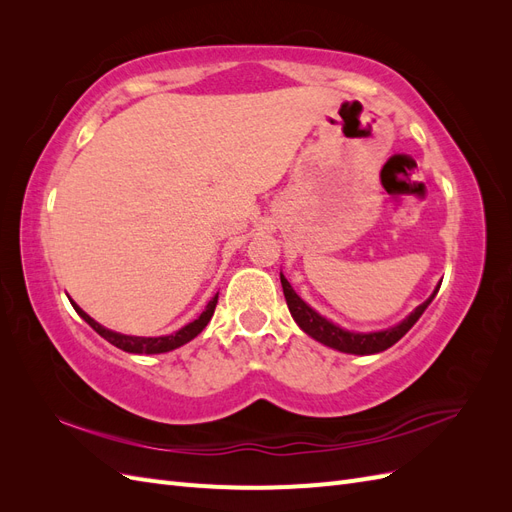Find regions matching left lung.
I'll return each mask as SVG.
<instances>
[{
  "mask_svg": "<svg viewBox=\"0 0 512 512\" xmlns=\"http://www.w3.org/2000/svg\"><path fill=\"white\" fill-rule=\"evenodd\" d=\"M280 280H282V288H284V297L288 303L290 314L294 318V322L299 324L301 331L307 333L309 337H314L316 342L329 346L333 350L339 352H346V354H376L382 352L386 348H391L393 344H397L401 337H404L414 324L416 320L423 316L425 309L429 307V303L436 297L440 286H436V290L431 292V297L418 305L410 316H406L399 324L391 329H384V331H371V333H356V331H346L339 327V324L331 322L329 318L320 316L314 307H309L294 288L290 286V282L284 277V273H280Z\"/></svg>",
  "mask_w": 512,
  "mask_h": 512,
  "instance_id": "obj_1",
  "label": "left lung"
}]
</instances>
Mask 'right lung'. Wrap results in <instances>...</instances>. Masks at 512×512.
Returning a JSON list of instances; mask_svg holds the SVG:
<instances>
[{"mask_svg":"<svg viewBox=\"0 0 512 512\" xmlns=\"http://www.w3.org/2000/svg\"><path fill=\"white\" fill-rule=\"evenodd\" d=\"M70 303L76 309V314H79L100 337H104L108 344H113L119 350L132 352V354H162V352H170V350H175V348H179L183 344L192 342V339L207 327L213 312H215V305H218V294H215V297L207 303L205 312L200 314L196 320H192L190 324H185V327H181L175 333L160 335V337H138V335H123V333L111 331V329L102 327V324L96 322L89 314H85L83 309L76 305L74 301H70Z\"/></svg>","mask_w":512,"mask_h":512,"instance_id":"right-lung-1","label":"right lung"}]
</instances>
